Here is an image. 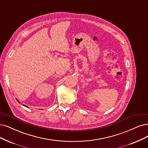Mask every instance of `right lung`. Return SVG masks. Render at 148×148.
I'll use <instances>...</instances> for the list:
<instances>
[{"label":"right lung","instance_id":"obj_1","mask_svg":"<svg viewBox=\"0 0 148 148\" xmlns=\"http://www.w3.org/2000/svg\"><path fill=\"white\" fill-rule=\"evenodd\" d=\"M17 101H18V102H19V103H21V102H19V101H18V99H17ZM23 106H25V107H27V106H25V105H23Z\"/></svg>","mask_w":148,"mask_h":148}]
</instances>
